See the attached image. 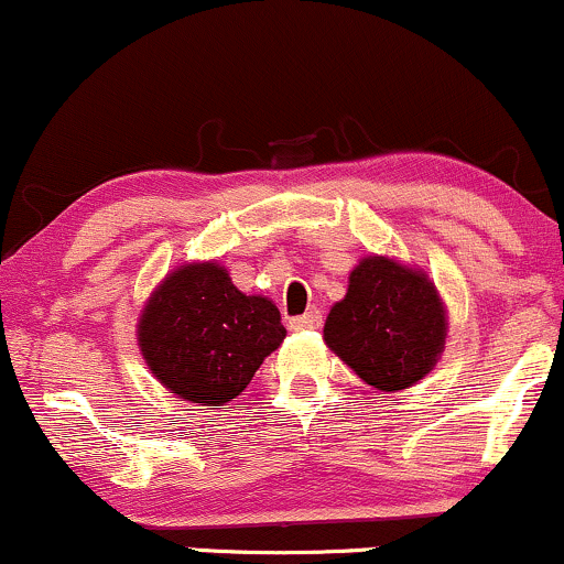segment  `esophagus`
I'll list each match as a JSON object with an SVG mask.
<instances>
[{
	"mask_svg": "<svg viewBox=\"0 0 564 564\" xmlns=\"http://www.w3.org/2000/svg\"><path fill=\"white\" fill-rule=\"evenodd\" d=\"M321 323H323L321 310H310V313L300 315V318H291L289 326L294 328V332H310V328H318Z\"/></svg>",
	"mask_w": 564,
	"mask_h": 564,
	"instance_id": "1",
	"label": "esophagus"
}]
</instances>
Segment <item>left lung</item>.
I'll use <instances>...</instances> for the list:
<instances>
[{"label": "left lung", "instance_id": "left-lung-1", "mask_svg": "<svg viewBox=\"0 0 564 564\" xmlns=\"http://www.w3.org/2000/svg\"><path fill=\"white\" fill-rule=\"evenodd\" d=\"M445 307L426 273L366 257L349 273L323 339L366 384L381 392L408 390L435 368L445 347Z\"/></svg>", "mask_w": 564, "mask_h": 564}]
</instances>
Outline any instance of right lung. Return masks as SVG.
I'll list each match as a JSON object with an SVG mask.
<instances>
[{"label":"right lung","mask_w":564,"mask_h":564,"mask_svg":"<svg viewBox=\"0 0 564 564\" xmlns=\"http://www.w3.org/2000/svg\"><path fill=\"white\" fill-rule=\"evenodd\" d=\"M286 328L268 296H246L217 262L180 264L142 307L140 352L166 390L225 405L281 347Z\"/></svg>","instance_id":"add662e5"}]
</instances>
